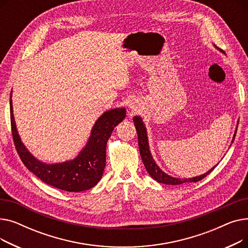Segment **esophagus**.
<instances>
[{"label": "esophagus", "instance_id": "esophagus-1", "mask_svg": "<svg viewBox=\"0 0 248 248\" xmlns=\"http://www.w3.org/2000/svg\"><path fill=\"white\" fill-rule=\"evenodd\" d=\"M129 108H131V109H133V110H137V108H138V106H137V104L135 103V102H131V103H129Z\"/></svg>", "mask_w": 248, "mask_h": 248}]
</instances>
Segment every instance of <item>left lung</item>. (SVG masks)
Wrapping results in <instances>:
<instances>
[{
  "label": "left lung",
  "mask_w": 248,
  "mask_h": 248,
  "mask_svg": "<svg viewBox=\"0 0 248 248\" xmlns=\"http://www.w3.org/2000/svg\"><path fill=\"white\" fill-rule=\"evenodd\" d=\"M218 51L224 52L221 50L220 48H218L216 45H213ZM238 123L239 120L237 122V125L235 128V132H234L232 140H231V144L233 142L234 139H235L236 136V131H237V126H238ZM134 124L137 129V133H138V141H139V149H140V157H141V161L145 165L146 170L148 171L149 175L158 182V183H163L166 185H180V184H183V183H187V182H198L200 180H202L203 178H205L207 175H209L214 169L215 167L218 165H215L213 168H211L209 171L206 172L203 175L200 176H196V177H192V178H185V179H180V178H175L172 177L170 175L166 174L164 171H162V169L157 165V163L155 162L153 155L151 154L150 151V146H149V140H148V132H147V127L146 124L142 122V119L140 116H134ZM230 144V146H231Z\"/></svg>",
  "instance_id": "1"
}]
</instances>
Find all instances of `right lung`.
<instances>
[{
  "label": "right lung",
  "mask_w": 248,
  "mask_h": 248,
  "mask_svg": "<svg viewBox=\"0 0 248 248\" xmlns=\"http://www.w3.org/2000/svg\"><path fill=\"white\" fill-rule=\"evenodd\" d=\"M10 112L13 139L20 158L26 168L47 185L67 192H82L94 187L100 181L107 158V144L113 128L126 115L124 108H116L104 111L91 128L85 146L72 160L47 164L36 159L26 148L18 133L12 91L10 95Z\"/></svg>",
  "instance_id": "1"
}]
</instances>
